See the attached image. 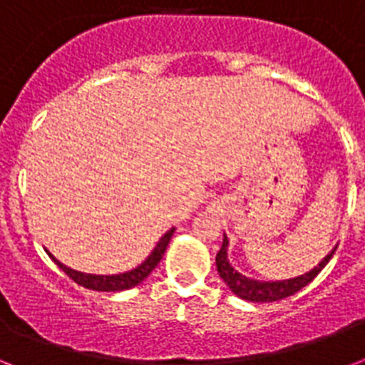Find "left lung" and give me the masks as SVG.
<instances>
[{
	"instance_id": "left-lung-1",
	"label": "left lung",
	"mask_w": 365,
	"mask_h": 365,
	"mask_svg": "<svg viewBox=\"0 0 365 365\" xmlns=\"http://www.w3.org/2000/svg\"><path fill=\"white\" fill-rule=\"evenodd\" d=\"M334 248L326 257H324L318 267H314L312 271L301 274V277L289 278V280H277V282H261V280H254V278H248L240 274L237 269H235L227 259V239L223 237V244L220 252L216 254V267L220 277L223 278V282L227 284L229 289L233 292L235 295H239L240 299L254 301V303H269V301H278L284 299V297H289V295L297 294L301 288H305L307 284L314 280L318 272L322 271L324 267L328 265V261L331 259V255L335 254Z\"/></svg>"
}]
</instances>
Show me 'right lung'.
I'll return each instance as SVG.
<instances>
[{"label": "right lung", "mask_w": 365, "mask_h": 365, "mask_svg": "<svg viewBox=\"0 0 365 365\" xmlns=\"http://www.w3.org/2000/svg\"><path fill=\"white\" fill-rule=\"evenodd\" d=\"M172 235H174V229H170V231L159 240L157 248L151 252V255L143 261L142 265L136 267V269H132V271L128 272H123V274H110V277H108V274H102V277H100V274H85V272L73 271L70 267L62 265V263L54 259V257L53 261L71 278V280H73V282H77L79 286H83V288L96 289V292H123V289L134 288L136 284L142 282L143 278H148V274L153 271L155 267L159 265V261L163 259V254H165L166 246L170 242Z\"/></svg>", "instance_id": "add662e5"}]
</instances>
